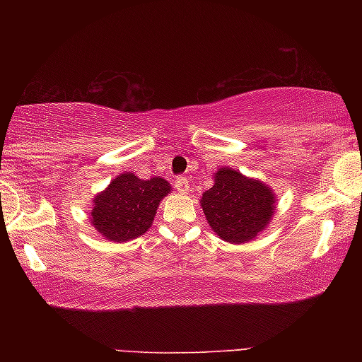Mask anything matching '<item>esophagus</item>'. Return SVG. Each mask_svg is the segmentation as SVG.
<instances>
[{
    "mask_svg": "<svg viewBox=\"0 0 362 362\" xmlns=\"http://www.w3.org/2000/svg\"><path fill=\"white\" fill-rule=\"evenodd\" d=\"M175 187L180 192H182V194H185V192H187L189 191V182H187V177H185V176H180V177H176V181H175Z\"/></svg>",
    "mask_w": 362,
    "mask_h": 362,
    "instance_id": "esophagus-1",
    "label": "esophagus"
}]
</instances>
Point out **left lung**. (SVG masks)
Returning <instances> with one entry per match:
<instances>
[{
    "label": "left lung",
    "mask_w": 362,
    "mask_h": 362,
    "mask_svg": "<svg viewBox=\"0 0 362 362\" xmlns=\"http://www.w3.org/2000/svg\"><path fill=\"white\" fill-rule=\"evenodd\" d=\"M211 229L222 240L244 244L267 229L275 212V194L259 180L221 168L214 185L201 197Z\"/></svg>",
    "instance_id": "1"
}]
</instances>
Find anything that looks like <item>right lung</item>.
I'll list each match as a JSON object with an SVG mask.
<instances>
[{
  "label": "right lung",
  "mask_w": 362,
  "mask_h": 362,
  "mask_svg": "<svg viewBox=\"0 0 362 362\" xmlns=\"http://www.w3.org/2000/svg\"><path fill=\"white\" fill-rule=\"evenodd\" d=\"M170 191V182L160 176L140 180L133 173H123L95 196L92 224L107 240L136 239L150 229L160 201Z\"/></svg>",
  "instance_id": "obj_1"
}]
</instances>
